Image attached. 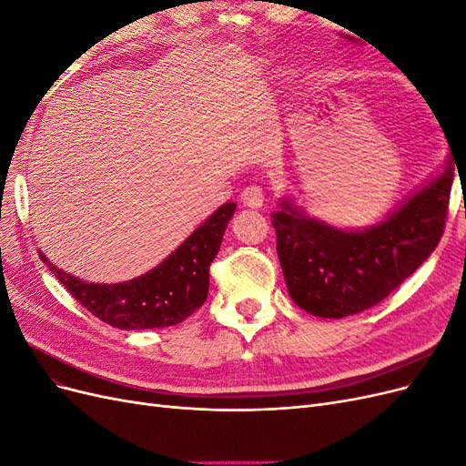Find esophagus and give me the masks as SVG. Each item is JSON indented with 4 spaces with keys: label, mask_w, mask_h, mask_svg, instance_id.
I'll use <instances>...</instances> for the list:
<instances>
[{
    "label": "esophagus",
    "mask_w": 466,
    "mask_h": 466,
    "mask_svg": "<svg viewBox=\"0 0 466 466\" xmlns=\"http://www.w3.org/2000/svg\"><path fill=\"white\" fill-rule=\"evenodd\" d=\"M264 200H266L264 188L258 187V185H248V187L243 188V192H241V202H243L247 208H262V206H264Z\"/></svg>",
    "instance_id": "esophagus-1"
}]
</instances>
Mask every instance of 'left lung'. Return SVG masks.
I'll use <instances>...</instances> for the list:
<instances>
[{
    "instance_id": "1",
    "label": "left lung",
    "mask_w": 466,
    "mask_h": 466,
    "mask_svg": "<svg viewBox=\"0 0 466 466\" xmlns=\"http://www.w3.org/2000/svg\"><path fill=\"white\" fill-rule=\"evenodd\" d=\"M453 171L449 157L440 175L368 229H338L281 200L272 225L291 299L322 319H344L383 301L440 243Z\"/></svg>"
}]
</instances>
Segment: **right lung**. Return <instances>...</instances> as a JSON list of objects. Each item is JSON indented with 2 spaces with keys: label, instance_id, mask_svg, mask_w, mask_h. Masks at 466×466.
<instances>
[{
  "label": "right lung",
  "instance_id": "1",
  "mask_svg": "<svg viewBox=\"0 0 466 466\" xmlns=\"http://www.w3.org/2000/svg\"><path fill=\"white\" fill-rule=\"evenodd\" d=\"M223 204L159 266L120 284H91L46 262L60 284L96 319L122 330L173 327L200 309L208 298L209 264L219 252L223 233L235 214Z\"/></svg>",
  "mask_w": 466,
  "mask_h": 466
}]
</instances>
